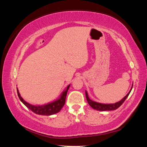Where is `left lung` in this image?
<instances>
[{
  "label": "left lung",
  "instance_id": "8db88e82",
  "mask_svg": "<svg viewBox=\"0 0 147 147\" xmlns=\"http://www.w3.org/2000/svg\"><path fill=\"white\" fill-rule=\"evenodd\" d=\"M132 87H133V84L131 86V88L130 89V91L128 92V93L126 94V95L124 96V98L121 99L120 101L117 102L116 103H113V104H102V103H99V102H94L93 100H91L89 98V96H88V93L87 91H86V99L88 100V102L89 104L92 108H93L96 110L98 111H111V110H115V109H117L118 108H119L123 103L124 102L126 98L128 97L129 94L130 93V92L132 89Z\"/></svg>",
  "mask_w": 147,
  "mask_h": 147
}]
</instances>
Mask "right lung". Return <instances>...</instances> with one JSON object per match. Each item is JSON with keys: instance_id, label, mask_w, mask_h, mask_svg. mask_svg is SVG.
I'll return each mask as SVG.
<instances>
[{"instance_id": "1", "label": "right lung", "mask_w": 147, "mask_h": 147, "mask_svg": "<svg viewBox=\"0 0 147 147\" xmlns=\"http://www.w3.org/2000/svg\"><path fill=\"white\" fill-rule=\"evenodd\" d=\"M71 84L67 87L64 89V91L61 93L60 96L59 97L50 102L43 104V105H34V104H30L27 102L24 99L22 98L21 94L19 93L18 88H17V94L22 102L25 105L27 108L30 109L31 111H33L34 113L38 114V115H52L54 114H56L60 111L61 108H63L65 103V98L67 96V93L69 89Z\"/></svg>"}]
</instances>
